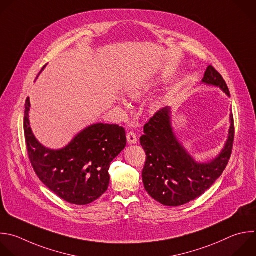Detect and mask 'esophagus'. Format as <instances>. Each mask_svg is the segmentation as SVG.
<instances>
[{"label": "esophagus", "instance_id": "obj_1", "mask_svg": "<svg viewBox=\"0 0 256 256\" xmlns=\"http://www.w3.org/2000/svg\"><path fill=\"white\" fill-rule=\"evenodd\" d=\"M126 140H128V142L130 144H134L138 142V136H136V134L134 132H128V134H126Z\"/></svg>", "mask_w": 256, "mask_h": 256}]
</instances>
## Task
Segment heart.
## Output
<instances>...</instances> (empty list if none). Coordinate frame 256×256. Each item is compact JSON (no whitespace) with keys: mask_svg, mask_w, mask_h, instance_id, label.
Returning a JSON list of instances; mask_svg holds the SVG:
<instances>
[{"mask_svg":"<svg viewBox=\"0 0 256 256\" xmlns=\"http://www.w3.org/2000/svg\"><path fill=\"white\" fill-rule=\"evenodd\" d=\"M156 83H158V81L156 79H146V80L138 82L128 90V94L132 98H138L146 94L148 92H150L154 88H156ZM122 104L126 108L128 106V102L124 100H122ZM162 98L152 100L148 104L150 110L152 112H156V110H160V108L162 106Z\"/></svg>","mask_w":256,"mask_h":256,"instance_id":"b5f03b06","label":"heart"}]
</instances>
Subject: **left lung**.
Listing matches in <instances>:
<instances>
[{
	"label": "left lung",
	"instance_id": "obj_1",
	"mask_svg": "<svg viewBox=\"0 0 256 256\" xmlns=\"http://www.w3.org/2000/svg\"><path fill=\"white\" fill-rule=\"evenodd\" d=\"M202 82L219 88L230 96L221 74L211 65ZM171 108L166 106L144 126L140 144L146 160L142 182L148 195L164 206H181L205 193L225 170L233 146L234 122L230 114L228 138L221 152L207 162H198L178 140L172 126Z\"/></svg>",
	"mask_w": 256,
	"mask_h": 256
}]
</instances>
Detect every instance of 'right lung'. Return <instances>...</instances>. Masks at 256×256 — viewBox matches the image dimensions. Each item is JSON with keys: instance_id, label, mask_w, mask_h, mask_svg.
<instances>
[{"instance_id": "obj_1", "label": "right lung", "mask_w": 256, "mask_h": 256, "mask_svg": "<svg viewBox=\"0 0 256 256\" xmlns=\"http://www.w3.org/2000/svg\"><path fill=\"white\" fill-rule=\"evenodd\" d=\"M30 100H26L24 132L28 154L38 178L64 201L88 205L106 192L110 162L126 148L122 126L94 124L81 130L60 150L44 146L35 138L29 122Z\"/></svg>"}]
</instances>
